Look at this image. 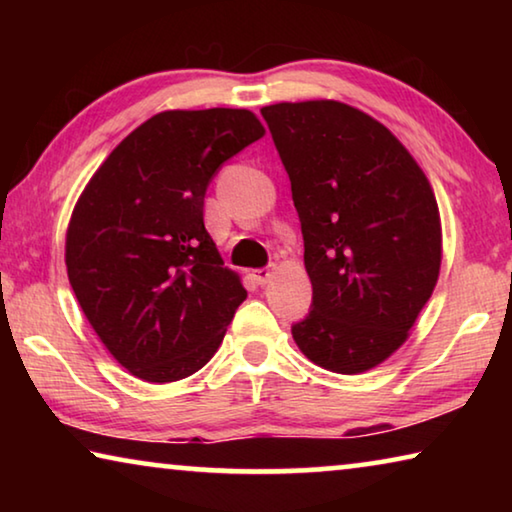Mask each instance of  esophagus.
<instances>
[{
	"label": "esophagus",
	"mask_w": 512,
	"mask_h": 512,
	"mask_svg": "<svg viewBox=\"0 0 512 512\" xmlns=\"http://www.w3.org/2000/svg\"><path fill=\"white\" fill-rule=\"evenodd\" d=\"M273 273H275V268L271 266V268H255V271L253 273H250V275H253V280L257 282V284H266L268 280H271V277H273Z\"/></svg>",
	"instance_id": "esophagus-1"
}]
</instances>
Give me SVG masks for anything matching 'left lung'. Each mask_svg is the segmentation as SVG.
<instances>
[{"label":"left lung","instance_id":"8db88e82","mask_svg":"<svg viewBox=\"0 0 512 512\" xmlns=\"http://www.w3.org/2000/svg\"><path fill=\"white\" fill-rule=\"evenodd\" d=\"M262 117L289 173L314 289L293 341L316 366L359 375L402 348L436 287V196L406 146L348 103L282 101Z\"/></svg>","mask_w":512,"mask_h":512}]
</instances>
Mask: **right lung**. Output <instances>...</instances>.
Listing matches in <instances>:
<instances>
[{
    "label": "right lung",
    "instance_id": "1",
    "mask_svg": "<svg viewBox=\"0 0 512 512\" xmlns=\"http://www.w3.org/2000/svg\"><path fill=\"white\" fill-rule=\"evenodd\" d=\"M266 131L244 108L164 110L117 144L74 205L65 264L106 350L169 384L214 357L246 300L203 223L216 169Z\"/></svg>",
    "mask_w": 512,
    "mask_h": 512
}]
</instances>
